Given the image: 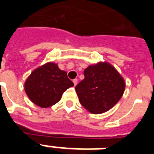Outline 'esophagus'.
<instances>
[{
    "label": "esophagus",
    "instance_id": "34e87169",
    "mask_svg": "<svg viewBox=\"0 0 154 154\" xmlns=\"http://www.w3.org/2000/svg\"><path fill=\"white\" fill-rule=\"evenodd\" d=\"M73 83H74L75 86V85H77V83H78V79H75L73 80Z\"/></svg>",
    "mask_w": 154,
    "mask_h": 154
}]
</instances>
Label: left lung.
Here are the masks:
<instances>
[{
    "instance_id": "left-lung-1",
    "label": "left lung",
    "mask_w": 154,
    "mask_h": 154,
    "mask_svg": "<svg viewBox=\"0 0 154 154\" xmlns=\"http://www.w3.org/2000/svg\"><path fill=\"white\" fill-rule=\"evenodd\" d=\"M85 79L75 86L82 106L93 114L106 112L123 96L125 81L118 71L107 62L89 65Z\"/></svg>"
}]
</instances>
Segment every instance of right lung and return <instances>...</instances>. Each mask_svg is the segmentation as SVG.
<instances>
[{
  "mask_svg": "<svg viewBox=\"0 0 154 154\" xmlns=\"http://www.w3.org/2000/svg\"><path fill=\"white\" fill-rule=\"evenodd\" d=\"M74 84L65 71L54 62L37 68L24 82V91L32 103L42 108L56 104L66 89Z\"/></svg>",
  "mask_w": 154,
  "mask_h": 154,
  "instance_id": "1",
  "label": "right lung"
}]
</instances>
